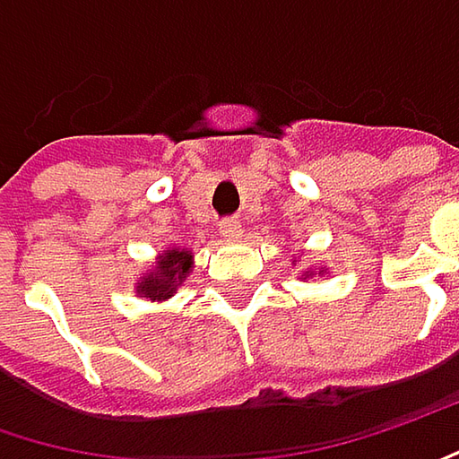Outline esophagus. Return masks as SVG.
I'll return each mask as SVG.
<instances>
[{"label": "esophagus", "mask_w": 459, "mask_h": 459, "mask_svg": "<svg viewBox=\"0 0 459 459\" xmlns=\"http://www.w3.org/2000/svg\"><path fill=\"white\" fill-rule=\"evenodd\" d=\"M219 235H221L224 240H240V238H243V224H240L238 219H224V221L219 224Z\"/></svg>", "instance_id": "34e87169"}]
</instances>
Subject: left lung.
<instances>
[{
    "label": "left lung",
    "mask_w": 459,
    "mask_h": 459,
    "mask_svg": "<svg viewBox=\"0 0 459 459\" xmlns=\"http://www.w3.org/2000/svg\"><path fill=\"white\" fill-rule=\"evenodd\" d=\"M303 277H311V272H306V274H303Z\"/></svg>",
    "instance_id": "1"
}]
</instances>
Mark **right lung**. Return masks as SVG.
I'll use <instances>...</instances> for the list:
<instances>
[{
  "instance_id": "obj_1",
  "label": "right lung",
  "mask_w": 459,
  "mask_h": 459,
  "mask_svg": "<svg viewBox=\"0 0 459 459\" xmlns=\"http://www.w3.org/2000/svg\"><path fill=\"white\" fill-rule=\"evenodd\" d=\"M190 272H193V253L187 247L164 250L159 255L156 266L148 272L146 277L138 279V295L151 300V303L169 300Z\"/></svg>"
}]
</instances>
